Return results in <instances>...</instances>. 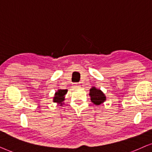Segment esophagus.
<instances>
[{
    "mask_svg": "<svg viewBox=\"0 0 152 152\" xmlns=\"http://www.w3.org/2000/svg\"><path fill=\"white\" fill-rule=\"evenodd\" d=\"M80 86H80V83H74V86H73V88H80Z\"/></svg>",
    "mask_w": 152,
    "mask_h": 152,
    "instance_id": "obj_1",
    "label": "esophagus"
}]
</instances>
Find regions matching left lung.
I'll list each match as a JSON object with an SVG mask.
<instances>
[{"instance_id":"1","label":"left lung","mask_w":152,"mask_h":152,"mask_svg":"<svg viewBox=\"0 0 152 152\" xmlns=\"http://www.w3.org/2000/svg\"><path fill=\"white\" fill-rule=\"evenodd\" d=\"M89 95L90 96L91 102L96 106L102 104L106 100V96L104 93L96 87H92L90 88Z\"/></svg>"}]
</instances>
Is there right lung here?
I'll return each mask as SVG.
<instances>
[{
    "label": "right lung",
    "mask_w": 152,
    "mask_h": 152,
    "mask_svg": "<svg viewBox=\"0 0 152 152\" xmlns=\"http://www.w3.org/2000/svg\"><path fill=\"white\" fill-rule=\"evenodd\" d=\"M67 90H58L56 91L54 97L53 99V102L56 103L58 105H60V106H62L64 104V101L65 100V95L67 93Z\"/></svg>",
    "instance_id": "right-lung-1"
}]
</instances>
